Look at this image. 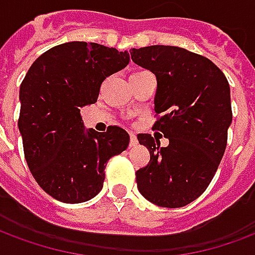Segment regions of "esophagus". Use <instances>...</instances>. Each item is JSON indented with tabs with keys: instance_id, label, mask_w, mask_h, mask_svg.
Masks as SVG:
<instances>
[{
	"instance_id": "1",
	"label": "esophagus",
	"mask_w": 255,
	"mask_h": 255,
	"mask_svg": "<svg viewBox=\"0 0 255 255\" xmlns=\"http://www.w3.org/2000/svg\"><path fill=\"white\" fill-rule=\"evenodd\" d=\"M136 144H137L136 135H135L133 132H131L129 133V146L132 147V146H136Z\"/></svg>"
}]
</instances>
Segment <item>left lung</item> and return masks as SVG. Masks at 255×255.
<instances>
[{
  "label": "left lung",
  "instance_id": "8db88e82",
  "mask_svg": "<svg viewBox=\"0 0 255 255\" xmlns=\"http://www.w3.org/2000/svg\"><path fill=\"white\" fill-rule=\"evenodd\" d=\"M131 59L156 77L152 129L169 139L161 147L150 133L137 140L150 162L136 171L137 189L152 204L180 208L208 188L227 146L233 122L230 85L208 58L174 46L132 48Z\"/></svg>",
  "mask_w": 255,
  "mask_h": 255
}]
</instances>
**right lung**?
<instances>
[{
    "label": "right lung",
    "mask_w": 255,
    "mask_h": 255,
    "mask_svg": "<svg viewBox=\"0 0 255 255\" xmlns=\"http://www.w3.org/2000/svg\"><path fill=\"white\" fill-rule=\"evenodd\" d=\"M129 62L127 51L69 41L46 51L20 86L18 129L33 178L58 201L77 204L103 189L107 162L128 147L126 129H85L81 108L94 104L105 78Z\"/></svg>",
    "instance_id": "obj_1"
}]
</instances>
